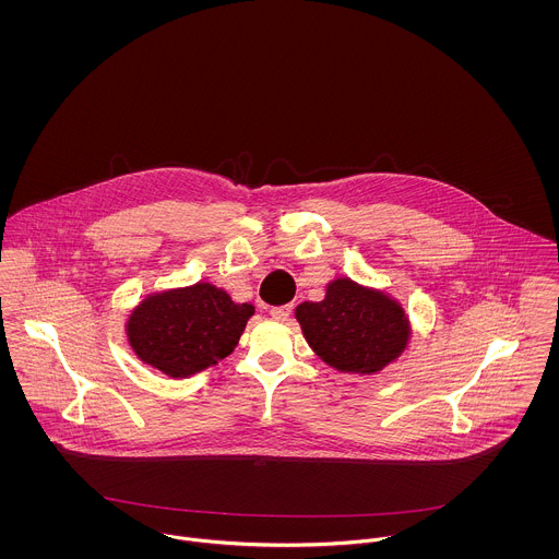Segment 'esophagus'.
<instances>
[{"label":"esophagus","mask_w":559,"mask_h":559,"mask_svg":"<svg viewBox=\"0 0 559 559\" xmlns=\"http://www.w3.org/2000/svg\"><path fill=\"white\" fill-rule=\"evenodd\" d=\"M293 314V306H280V308H271V317L275 320H288Z\"/></svg>","instance_id":"1"}]
</instances>
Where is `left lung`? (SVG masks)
Segmentation results:
<instances>
[{
	"label": "left lung",
	"instance_id": "8db88e82",
	"mask_svg": "<svg viewBox=\"0 0 559 559\" xmlns=\"http://www.w3.org/2000/svg\"><path fill=\"white\" fill-rule=\"evenodd\" d=\"M304 337L320 359L344 374L370 377L394 364L408 348L413 326L390 293L335 277L322 301H304L295 310Z\"/></svg>",
	"mask_w": 559,
	"mask_h": 559
}]
</instances>
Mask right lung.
<instances>
[{
	"label": "right lung",
	"instance_id": "add662e5",
	"mask_svg": "<svg viewBox=\"0 0 559 559\" xmlns=\"http://www.w3.org/2000/svg\"><path fill=\"white\" fill-rule=\"evenodd\" d=\"M251 304H237L211 282L176 286L146 295L124 319L135 357L169 379H189L233 355Z\"/></svg>",
	"mask_w": 559,
	"mask_h": 559
}]
</instances>
